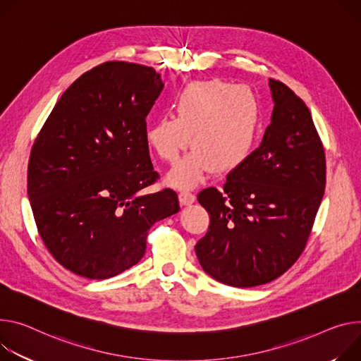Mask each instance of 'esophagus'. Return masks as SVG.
Instances as JSON below:
<instances>
[{"label": "esophagus", "instance_id": "1", "mask_svg": "<svg viewBox=\"0 0 361 361\" xmlns=\"http://www.w3.org/2000/svg\"><path fill=\"white\" fill-rule=\"evenodd\" d=\"M178 197H180V203H181L183 206H188V204H191V203L195 202V195H194L190 190H181Z\"/></svg>", "mask_w": 361, "mask_h": 361}]
</instances>
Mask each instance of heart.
Returning a JSON list of instances; mask_svg holds the SVG:
<instances>
[{
    "label": "heart",
    "mask_w": 361,
    "mask_h": 361,
    "mask_svg": "<svg viewBox=\"0 0 361 361\" xmlns=\"http://www.w3.org/2000/svg\"><path fill=\"white\" fill-rule=\"evenodd\" d=\"M173 108L174 116L147 123L145 138L161 159L174 162L191 135L194 151L171 171L174 184L192 185L209 167L214 173L232 171L252 152L260 106L249 86L221 79L194 82L183 89Z\"/></svg>",
    "instance_id": "1"
}]
</instances>
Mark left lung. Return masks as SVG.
I'll use <instances>...</instances> for the list:
<instances>
[{
    "label": "left lung",
    "mask_w": 361,
    "mask_h": 361,
    "mask_svg": "<svg viewBox=\"0 0 361 361\" xmlns=\"http://www.w3.org/2000/svg\"><path fill=\"white\" fill-rule=\"evenodd\" d=\"M272 121L260 145L226 177L199 192L210 216L195 245L202 268L238 288L268 283L304 252L325 188V154L310 109L269 79Z\"/></svg>",
    "instance_id": "obj_1"
}]
</instances>
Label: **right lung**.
<instances>
[{
    "label": "right lung",
    "instance_id": "right-lung-1",
    "mask_svg": "<svg viewBox=\"0 0 361 361\" xmlns=\"http://www.w3.org/2000/svg\"><path fill=\"white\" fill-rule=\"evenodd\" d=\"M164 83L152 68L106 61L61 94L31 148L27 192L39 235L59 264L89 279L141 260L149 227L180 210L154 184L147 115Z\"/></svg>",
    "mask_w": 361,
    "mask_h": 361
}]
</instances>
